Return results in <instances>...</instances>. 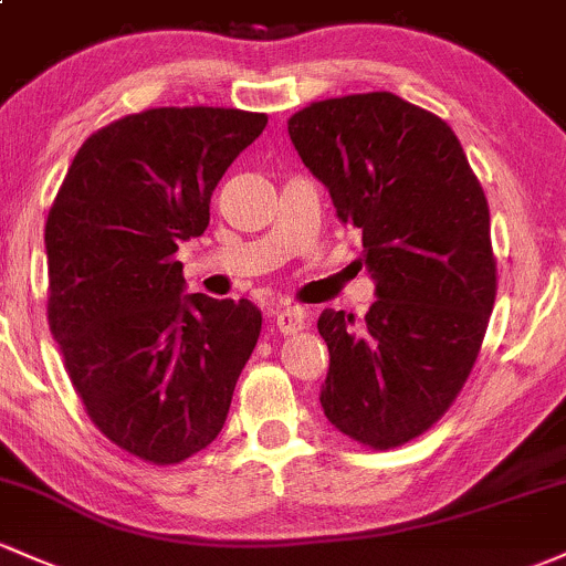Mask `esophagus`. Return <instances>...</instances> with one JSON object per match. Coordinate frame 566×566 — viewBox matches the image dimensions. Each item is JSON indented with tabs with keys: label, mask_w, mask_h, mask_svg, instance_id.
<instances>
[{
	"label": "esophagus",
	"mask_w": 566,
	"mask_h": 566,
	"mask_svg": "<svg viewBox=\"0 0 566 566\" xmlns=\"http://www.w3.org/2000/svg\"><path fill=\"white\" fill-rule=\"evenodd\" d=\"M273 322H276L279 333L284 335H295L297 331H303L306 325V308L301 306H276L273 308Z\"/></svg>",
	"instance_id": "obj_1"
}]
</instances>
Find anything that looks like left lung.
<instances>
[{
    "label": "left lung",
    "instance_id": "1",
    "mask_svg": "<svg viewBox=\"0 0 566 566\" xmlns=\"http://www.w3.org/2000/svg\"><path fill=\"white\" fill-rule=\"evenodd\" d=\"M338 220L363 233L376 303L363 319L325 308L319 402L370 449L427 432L462 392L496 297L489 203L457 134L389 91L314 102L287 120Z\"/></svg>",
    "mask_w": 566,
    "mask_h": 566
}]
</instances>
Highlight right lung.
<instances>
[{
  "label": "right lung",
  "instance_id": "obj_1",
  "mask_svg": "<svg viewBox=\"0 0 566 566\" xmlns=\"http://www.w3.org/2000/svg\"><path fill=\"white\" fill-rule=\"evenodd\" d=\"M269 115L155 107L83 142L45 222L48 325L96 430L150 464H179L226 424L260 338L250 301L182 295L177 254Z\"/></svg>",
  "mask_w": 566,
  "mask_h": 566
}]
</instances>
